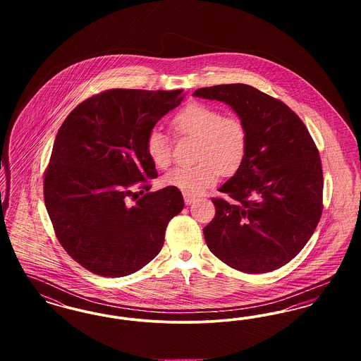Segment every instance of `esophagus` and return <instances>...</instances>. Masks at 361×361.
<instances>
[{
    "instance_id": "1",
    "label": "esophagus",
    "mask_w": 361,
    "mask_h": 361,
    "mask_svg": "<svg viewBox=\"0 0 361 361\" xmlns=\"http://www.w3.org/2000/svg\"><path fill=\"white\" fill-rule=\"evenodd\" d=\"M195 199H196V196H195V195H190V193H184V202H185V204H187V206L192 204V203L195 202Z\"/></svg>"
}]
</instances>
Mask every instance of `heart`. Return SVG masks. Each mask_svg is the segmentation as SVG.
Wrapping results in <instances>:
<instances>
[{
	"mask_svg": "<svg viewBox=\"0 0 361 361\" xmlns=\"http://www.w3.org/2000/svg\"><path fill=\"white\" fill-rule=\"evenodd\" d=\"M178 137L195 139L193 159L188 168H176L166 173L161 183L185 193H199L215 184L221 176L237 172L245 161L249 135L238 116L224 115L216 106L204 103L188 104L171 121ZM145 149L155 168L166 169L172 162V140L159 128L146 137Z\"/></svg>",
	"mask_w": 361,
	"mask_h": 361,
	"instance_id": "heart-1",
	"label": "heart"
}]
</instances>
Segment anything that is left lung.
Returning <instances> with one entry per match:
<instances>
[{
	"mask_svg": "<svg viewBox=\"0 0 361 361\" xmlns=\"http://www.w3.org/2000/svg\"><path fill=\"white\" fill-rule=\"evenodd\" d=\"M193 96L227 104L245 123L247 153L212 197L203 228L208 249L245 274L272 272L309 242L322 215L324 174L318 149L288 105L245 84L200 87Z\"/></svg>",
	"mask_w": 361,
	"mask_h": 361,
	"instance_id": "8db88e82",
	"label": "left lung"
}]
</instances>
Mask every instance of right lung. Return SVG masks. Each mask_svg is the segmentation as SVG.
<instances>
[{
	"label": "right lung",
	"mask_w": 361,
	"mask_h": 361,
	"mask_svg": "<svg viewBox=\"0 0 361 361\" xmlns=\"http://www.w3.org/2000/svg\"><path fill=\"white\" fill-rule=\"evenodd\" d=\"M183 99V89H109L62 123L44 172V203L62 247L92 274L121 277L143 268L184 208L172 187L127 204L157 177L145 149L147 134Z\"/></svg>",
	"instance_id": "1"
}]
</instances>
